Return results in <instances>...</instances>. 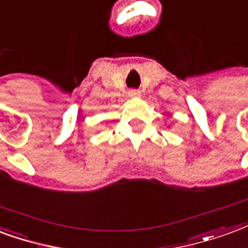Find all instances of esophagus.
<instances>
[{"instance_id": "esophagus-1", "label": "esophagus", "mask_w": 248, "mask_h": 248, "mask_svg": "<svg viewBox=\"0 0 248 248\" xmlns=\"http://www.w3.org/2000/svg\"><path fill=\"white\" fill-rule=\"evenodd\" d=\"M129 95H131V96H139V95H140V91H139V90H129Z\"/></svg>"}]
</instances>
